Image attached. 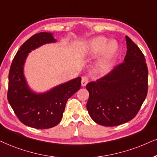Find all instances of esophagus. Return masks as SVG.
I'll return each instance as SVG.
<instances>
[{
  "label": "esophagus",
  "instance_id": "34e87169",
  "mask_svg": "<svg viewBox=\"0 0 157 157\" xmlns=\"http://www.w3.org/2000/svg\"><path fill=\"white\" fill-rule=\"evenodd\" d=\"M88 78L87 77H82V81H81V85H82V87H84L87 84H88Z\"/></svg>",
  "mask_w": 157,
  "mask_h": 157
}]
</instances>
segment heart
Returning <instances> with one entry per match:
<instances>
[{
	"label": "heart",
	"mask_w": 157,
	"mask_h": 157,
	"mask_svg": "<svg viewBox=\"0 0 157 157\" xmlns=\"http://www.w3.org/2000/svg\"><path fill=\"white\" fill-rule=\"evenodd\" d=\"M85 55L93 57L102 53L101 56L96 61L95 72L99 75L108 72L112 61L118 51V44L116 41H110L106 37L98 36L88 41L84 48Z\"/></svg>",
	"instance_id": "heart-1"
}]
</instances>
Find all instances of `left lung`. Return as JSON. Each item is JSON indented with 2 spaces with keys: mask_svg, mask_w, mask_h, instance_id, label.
I'll return each mask as SVG.
<instances>
[{
  "mask_svg": "<svg viewBox=\"0 0 157 157\" xmlns=\"http://www.w3.org/2000/svg\"><path fill=\"white\" fill-rule=\"evenodd\" d=\"M127 53L106 76L87 84V109L92 120L103 126L120 125L132 120L148 92V67L144 53L125 36Z\"/></svg>",
  "mask_w": 157,
  "mask_h": 157,
  "instance_id": "obj_1",
  "label": "left lung"
}]
</instances>
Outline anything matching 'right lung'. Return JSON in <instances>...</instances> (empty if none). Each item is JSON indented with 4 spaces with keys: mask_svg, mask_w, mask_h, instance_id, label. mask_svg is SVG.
<instances>
[{
    "mask_svg": "<svg viewBox=\"0 0 157 157\" xmlns=\"http://www.w3.org/2000/svg\"><path fill=\"white\" fill-rule=\"evenodd\" d=\"M56 41L52 33L33 35L21 45L13 59L9 75L7 98L19 120L36 129L53 128L60 122L67 100L80 90L81 77L63 83L43 93L30 90L24 75V65L32 51Z\"/></svg>",
    "mask_w": 157,
    "mask_h": 157,
    "instance_id": "add662e5",
    "label": "right lung"
}]
</instances>
